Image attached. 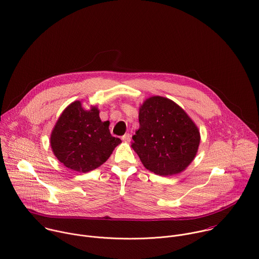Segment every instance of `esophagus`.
<instances>
[{"label": "esophagus", "instance_id": "esophagus-1", "mask_svg": "<svg viewBox=\"0 0 259 259\" xmlns=\"http://www.w3.org/2000/svg\"><path fill=\"white\" fill-rule=\"evenodd\" d=\"M130 139H131V135H130L129 133H126L125 135H123V136H122V140H123V141L129 142V141H130Z\"/></svg>", "mask_w": 259, "mask_h": 259}]
</instances>
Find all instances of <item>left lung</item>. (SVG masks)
Masks as SVG:
<instances>
[{
  "label": "left lung",
  "mask_w": 259,
  "mask_h": 259,
  "mask_svg": "<svg viewBox=\"0 0 259 259\" xmlns=\"http://www.w3.org/2000/svg\"><path fill=\"white\" fill-rule=\"evenodd\" d=\"M132 139L131 146L147 169L170 176L185 169L194 159L200 135L177 104L152 97L139 109V129Z\"/></svg>",
  "instance_id": "left-lung-1"
}]
</instances>
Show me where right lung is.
Returning <instances> with one entry per match:
<instances>
[{
  "mask_svg": "<svg viewBox=\"0 0 259 259\" xmlns=\"http://www.w3.org/2000/svg\"><path fill=\"white\" fill-rule=\"evenodd\" d=\"M99 110L85 111L80 102L65 109L51 136L56 157L77 171L93 170L103 164L121 139L110 133L109 122H102Z\"/></svg>",
  "mask_w": 259,
  "mask_h": 259,
  "instance_id": "add662e5",
  "label": "right lung"
}]
</instances>
